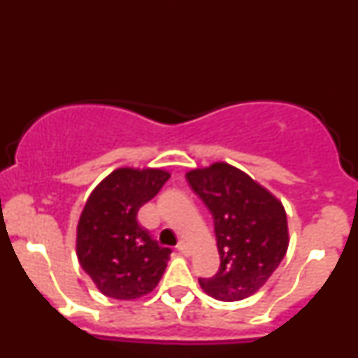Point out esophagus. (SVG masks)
I'll return each instance as SVG.
<instances>
[{"instance_id":"1","label":"esophagus","mask_w":358,"mask_h":358,"mask_svg":"<svg viewBox=\"0 0 358 358\" xmlns=\"http://www.w3.org/2000/svg\"><path fill=\"white\" fill-rule=\"evenodd\" d=\"M178 252L183 253V255H186V257H189L191 253H192V247H191L189 244H187V243L181 241V243L178 244Z\"/></svg>"}]
</instances>
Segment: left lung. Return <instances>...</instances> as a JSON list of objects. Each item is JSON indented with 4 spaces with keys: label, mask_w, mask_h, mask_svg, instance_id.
I'll list each match as a JSON object with an SVG mask.
<instances>
[{
    "label": "left lung",
    "mask_w": 358,
    "mask_h": 358,
    "mask_svg": "<svg viewBox=\"0 0 358 358\" xmlns=\"http://www.w3.org/2000/svg\"><path fill=\"white\" fill-rule=\"evenodd\" d=\"M186 178L210 208L219 272L199 283L208 296L236 302L262 289L287 255L289 231L280 200L241 169L217 161Z\"/></svg>",
    "instance_id": "obj_1"
}]
</instances>
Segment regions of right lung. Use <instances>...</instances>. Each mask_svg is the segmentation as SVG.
Returning a JSON list of instances; mask_svg holds the SVG:
<instances>
[{"label": "right lung", "instance_id": "1", "mask_svg": "<svg viewBox=\"0 0 358 358\" xmlns=\"http://www.w3.org/2000/svg\"><path fill=\"white\" fill-rule=\"evenodd\" d=\"M169 177L159 167H119L89 194L76 225V257L101 294L134 301L158 287L172 250L139 225L138 211Z\"/></svg>", "mask_w": 358, "mask_h": 358}]
</instances>
